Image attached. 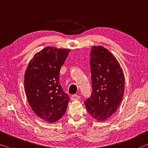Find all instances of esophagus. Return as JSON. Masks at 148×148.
Returning a JSON list of instances; mask_svg holds the SVG:
<instances>
[{
	"mask_svg": "<svg viewBox=\"0 0 148 148\" xmlns=\"http://www.w3.org/2000/svg\"><path fill=\"white\" fill-rule=\"evenodd\" d=\"M80 98V97L79 95H72V97H71V99H72V101H74V100H77V99H79Z\"/></svg>",
	"mask_w": 148,
	"mask_h": 148,
	"instance_id": "1",
	"label": "esophagus"
}]
</instances>
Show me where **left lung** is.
I'll return each instance as SVG.
<instances>
[{"label": "left lung", "instance_id": "1", "mask_svg": "<svg viewBox=\"0 0 148 148\" xmlns=\"http://www.w3.org/2000/svg\"><path fill=\"white\" fill-rule=\"evenodd\" d=\"M90 56L92 92L84 105L93 119L105 121L122 101L125 76L118 60L103 47H92Z\"/></svg>", "mask_w": 148, "mask_h": 148}]
</instances>
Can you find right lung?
Returning a JSON list of instances; mask_svg holds the SVG:
<instances>
[{"label": "right lung", "instance_id": "obj_1", "mask_svg": "<svg viewBox=\"0 0 148 148\" xmlns=\"http://www.w3.org/2000/svg\"><path fill=\"white\" fill-rule=\"evenodd\" d=\"M69 52L66 49L45 47L32 59L25 72L27 101L38 117L50 123L63 116L70 100L59 76Z\"/></svg>", "mask_w": 148, "mask_h": 148}]
</instances>
